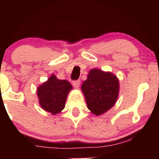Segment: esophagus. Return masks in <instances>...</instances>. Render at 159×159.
I'll use <instances>...</instances> for the list:
<instances>
[{
  "label": "esophagus",
  "instance_id": "obj_1",
  "mask_svg": "<svg viewBox=\"0 0 159 159\" xmlns=\"http://www.w3.org/2000/svg\"><path fill=\"white\" fill-rule=\"evenodd\" d=\"M72 84H73V86L75 87V88H78L80 87V80H76V81H73Z\"/></svg>",
  "mask_w": 159,
  "mask_h": 159
}]
</instances>
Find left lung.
Instances as JSON below:
<instances>
[{"label":"left lung","mask_w":159,"mask_h":159,"mask_svg":"<svg viewBox=\"0 0 159 159\" xmlns=\"http://www.w3.org/2000/svg\"><path fill=\"white\" fill-rule=\"evenodd\" d=\"M88 108L95 116L108 111L119 97V81L110 71L91 69L81 87Z\"/></svg>","instance_id":"8db88e82"}]
</instances>
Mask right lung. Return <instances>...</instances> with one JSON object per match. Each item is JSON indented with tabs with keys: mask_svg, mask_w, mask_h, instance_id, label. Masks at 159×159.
Masks as SVG:
<instances>
[{
	"mask_svg": "<svg viewBox=\"0 0 159 159\" xmlns=\"http://www.w3.org/2000/svg\"><path fill=\"white\" fill-rule=\"evenodd\" d=\"M71 89L70 82L58 80L53 74L37 89L39 104L45 111L53 115L59 114L65 107L67 95Z\"/></svg>",
	"mask_w": 159,
	"mask_h": 159,
	"instance_id": "obj_1",
	"label": "right lung"
}]
</instances>
